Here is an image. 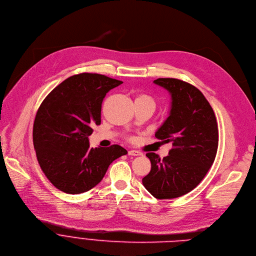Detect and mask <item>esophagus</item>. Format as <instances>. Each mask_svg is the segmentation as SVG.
Wrapping results in <instances>:
<instances>
[{"mask_svg": "<svg viewBox=\"0 0 256 256\" xmlns=\"http://www.w3.org/2000/svg\"><path fill=\"white\" fill-rule=\"evenodd\" d=\"M128 155H130V156H141L143 154L141 152L136 151V150H130L128 151Z\"/></svg>", "mask_w": 256, "mask_h": 256, "instance_id": "obj_1", "label": "esophagus"}]
</instances>
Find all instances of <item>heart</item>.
I'll use <instances>...</instances> for the list:
<instances>
[{"instance_id":"1","label":"heart","mask_w":256,"mask_h":256,"mask_svg":"<svg viewBox=\"0 0 256 256\" xmlns=\"http://www.w3.org/2000/svg\"><path fill=\"white\" fill-rule=\"evenodd\" d=\"M134 101H148V102H151V103L154 104L153 100L149 96H147V95H138V96H136Z\"/></svg>"}]
</instances>
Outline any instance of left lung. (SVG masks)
<instances>
[{"mask_svg":"<svg viewBox=\"0 0 256 256\" xmlns=\"http://www.w3.org/2000/svg\"><path fill=\"white\" fill-rule=\"evenodd\" d=\"M155 84L170 95L168 118L155 132L164 143H172L168 155L160 159L147 153L151 170L142 180L157 199H170L189 193L212 166L218 145L214 112L202 92L176 78H158Z\"/></svg>","mask_w":256,"mask_h":256,"instance_id":"left-lung-1","label":"left lung"}]
</instances>
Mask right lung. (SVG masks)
<instances>
[{"instance_id":"1","label":"right lung","mask_w":256,"mask_h":256,"mask_svg":"<svg viewBox=\"0 0 256 256\" xmlns=\"http://www.w3.org/2000/svg\"><path fill=\"white\" fill-rule=\"evenodd\" d=\"M122 82L97 74L68 78L46 97L34 124V146L42 170L60 191L80 194L104 178L128 151L120 145L90 148L88 136L101 124L106 92Z\"/></svg>"}]
</instances>
